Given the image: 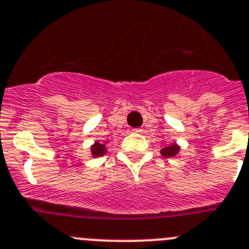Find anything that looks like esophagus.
Wrapping results in <instances>:
<instances>
[{
    "instance_id": "34e87169",
    "label": "esophagus",
    "mask_w": 249,
    "mask_h": 249,
    "mask_svg": "<svg viewBox=\"0 0 249 249\" xmlns=\"http://www.w3.org/2000/svg\"><path fill=\"white\" fill-rule=\"evenodd\" d=\"M130 131H131V133H136V134H139V133H141V131H142V130H140V129H131V130H130Z\"/></svg>"
}]
</instances>
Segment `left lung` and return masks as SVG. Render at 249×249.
I'll list each match as a JSON object with an SVG mask.
<instances>
[{
    "label": "left lung",
    "instance_id": "obj_1",
    "mask_svg": "<svg viewBox=\"0 0 249 249\" xmlns=\"http://www.w3.org/2000/svg\"><path fill=\"white\" fill-rule=\"evenodd\" d=\"M180 154V146L178 144H170L169 146H165L161 149V155L171 158V156H176Z\"/></svg>",
    "mask_w": 249,
    "mask_h": 249
}]
</instances>
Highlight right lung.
Returning <instances> with one entry per match:
<instances>
[{"label": "right lung", "mask_w": 249, "mask_h": 249, "mask_svg": "<svg viewBox=\"0 0 249 249\" xmlns=\"http://www.w3.org/2000/svg\"><path fill=\"white\" fill-rule=\"evenodd\" d=\"M107 144H108V141H105V142H103V144L95 141V142L90 146V156H93V158H98V156H103L104 154H107V151H108V146H107Z\"/></svg>", "instance_id": "right-lung-1"}]
</instances>
